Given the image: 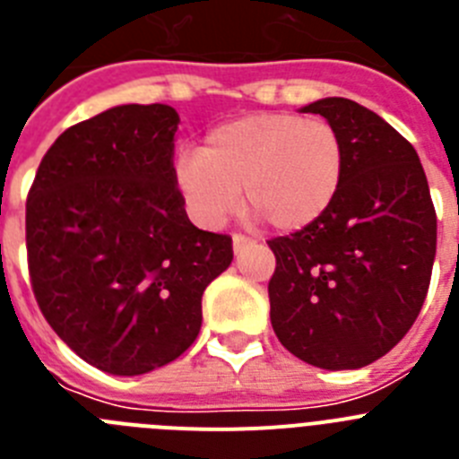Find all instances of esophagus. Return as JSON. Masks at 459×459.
<instances>
[{
  "label": "esophagus",
  "mask_w": 459,
  "mask_h": 459,
  "mask_svg": "<svg viewBox=\"0 0 459 459\" xmlns=\"http://www.w3.org/2000/svg\"><path fill=\"white\" fill-rule=\"evenodd\" d=\"M255 238L246 237V234H234L232 237V246H234V253H241L243 248H248V246H253Z\"/></svg>",
  "instance_id": "1"
}]
</instances>
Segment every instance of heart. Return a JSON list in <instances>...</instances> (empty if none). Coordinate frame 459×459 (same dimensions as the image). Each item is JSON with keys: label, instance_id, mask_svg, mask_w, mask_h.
Returning <instances> with one entry per match:
<instances>
[{"label": "heart", "instance_id": "heart-1", "mask_svg": "<svg viewBox=\"0 0 459 459\" xmlns=\"http://www.w3.org/2000/svg\"><path fill=\"white\" fill-rule=\"evenodd\" d=\"M344 140L331 121L259 112L206 135L200 153L177 160V181L195 218L216 227L246 209L278 232H296L331 209L344 179Z\"/></svg>", "mask_w": 459, "mask_h": 459}]
</instances>
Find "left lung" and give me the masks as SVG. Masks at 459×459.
Returning <instances> with one entry per match:
<instances>
[{"mask_svg": "<svg viewBox=\"0 0 459 459\" xmlns=\"http://www.w3.org/2000/svg\"><path fill=\"white\" fill-rule=\"evenodd\" d=\"M344 140V179L331 209L271 238V324L296 359L356 370L407 335L423 307L437 253V213L416 149L350 99L303 108Z\"/></svg>", "mask_w": 459, "mask_h": 459, "instance_id": "1", "label": "left lung"}]
</instances>
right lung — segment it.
Returning a JSON list of instances; mask_svg holds the SVG:
<instances>
[{
  "mask_svg": "<svg viewBox=\"0 0 459 459\" xmlns=\"http://www.w3.org/2000/svg\"><path fill=\"white\" fill-rule=\"evenodd\" d=\"M169 105H119L71 126L27 195V266L43 317L82 360L144 375L179 359L232 237L197 230L177 188Z\"/></svg>",
  "mask_w": 459,
  "mask_h": 459,
  "instance_id": "obj_1",
  "label": "right lung"
}]
</instances>
